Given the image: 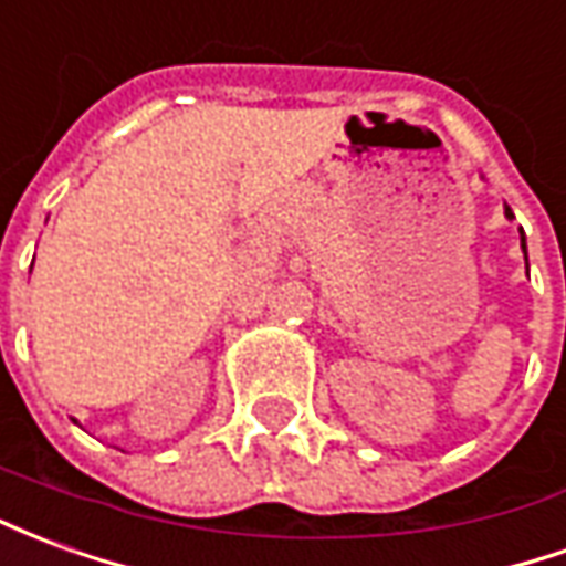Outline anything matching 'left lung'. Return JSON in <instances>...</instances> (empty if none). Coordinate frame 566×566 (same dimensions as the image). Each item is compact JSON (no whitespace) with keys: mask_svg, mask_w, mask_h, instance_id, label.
<instances>
[{"mask_svg":"<svg viewBox=\"0 0 566 566\" xmlns=\"http://www.w3.org/2000/svg\"><path fill=\"white\" fill-rule=\"evenodd\" d=\"M506 218H512V209H506ZM522 248H524V233H522Z\"/></svg>","mask_w":566,"mask_h":566,"instance_id":"8db88e82","label":"left lung"}]
</instances>
